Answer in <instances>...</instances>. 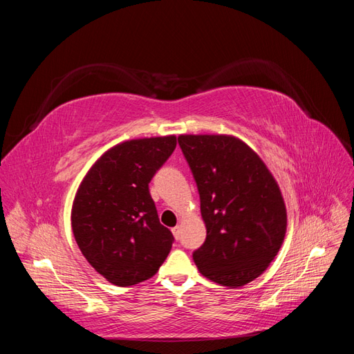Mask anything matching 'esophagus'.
<instances>
[{"mask_svg": "<svg viewBox=\"0 0 354 354\" xmlns=\"http://www.w3.org/2000/svg\"><path fill=\"white\" fill-rule=\"evenodd\" d=\"M173 234H174V238L178 241V238H180V226L173 227Z\"/></svg>", "mask_w": 354, "mask_h": 354, "instance_id": "1", "label": "esophagus"}]
</instances>
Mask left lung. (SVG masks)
<instances>
[{"label": "left lung", "mask_w": 354, "mask_h": 354, "mask_svg": "<svg viewBox=\"0 0 354 354\" xmlns=\"http://www.w3.org/2000/svg\"><path fill=\"white\" fill-rule=\"evenodd\" d=\"M194 174L207 238L194 251L199 272L224 286L259 277L279 251L286 209L279 186L251 147L230 136H180Z\"/></svg>", "instance_id": "left-lung-1"}]
</instances>
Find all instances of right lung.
Instances as JSON below:
<instances>
[{
    "instance_id": "1",
    "label": "right lung",
    "mask_w": 354,
    "mask_h": 354,
    "mask_svg": "<svg viewBox=\"0 0 354 354\" xmlns=\"http://www.w3.org/2000/svg\"><path fill=\"white\" fill-rule=\"evenodd\" d=\"M176 137H152L112 147L85 176L73 201L72 230L82 255L111 283L152 277L174 236L159 223L149 183L176 149Z\"/></svg>"
}]
</instances>
